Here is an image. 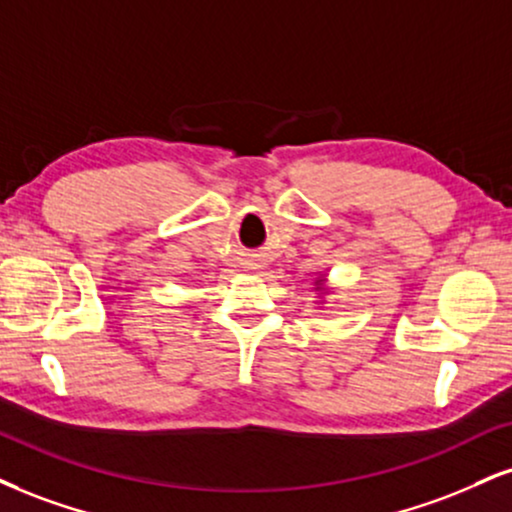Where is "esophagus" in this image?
Masks as SVG:
<instances>
[{
	"instance_id": "esophagus-1",
	"label": "esophagus",
	"mask_w": 512,
	"mask_h": 512,
	"mask_svg": "<svg viewBox=\"0 0 512 512\" xmlns=\"http://www.w3.org/2000/svg\"><path fill=\"white\" fill-rule=\"evenodd\" d=\"M262 264L260 262H248V269H260Z\"/></svg>"
}]
</instances>
